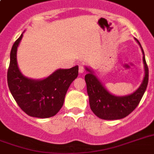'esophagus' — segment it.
I'll return each mask as SVG.
<instances>
[{"instance_id":"34e87169","label":"esophagus","mask_w":154,"mask_h":154,"mask_svg":"<svg viewBox=\"0 0 154 154\" xmlns=\"http://www.w3.org/2000/svg\"><path fill=\"white\" fill-rule=\"evenodd\" d=\"M80 73H83L85 72V68L82 66V65H80L79 66V69H78Z\"/></svg>"}]
</instances>
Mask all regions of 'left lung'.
<instances>
[{
  "instance_id": "1",
  "label": "left lung",
  "mask_w": 154,
  "mask_h": 154,
  "mask_svg": "<svg viewBox=\"0 0 154 154\" xmlns=\"http://www.w3.org/2000/svg\"><path fill=\"white\" fill-rule=\"evenodd\" d=\"M135 40L140 45L143 53V62L146 72L141 86L134 94L124 97L113 96L106 90L91 70L86 68L89 73L85 75V80L86 82L90 109L94 114L101 119L117 120L124 118L136 109L145 94L148 85L149 69L143 49L140 42L137 39Z\"/></svg>"
}]
</instances>
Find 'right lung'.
<instances>
[{
    "label": "right lung",
    "instance_id": "obj_1",
    "mask_svg": "<svg viewBox=\"0 0 154 154\" xmlns=\"http://www.w3.org/2000/svg\"><path fill=\"white\" fill-rule=\"evenodd\" d=\"M23 33L13 44L7 72L8 89L19 107L29 116L47 118L61 109L69 87L78 75V65L58 69L43 80L24 77L18 69L17 50Z\"/></svg>",
    "mask_w": 154,
    "mask_h": 154
}]
</instances>
